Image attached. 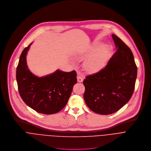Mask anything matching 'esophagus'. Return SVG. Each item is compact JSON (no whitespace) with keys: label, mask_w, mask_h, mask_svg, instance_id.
<instances>
[{"label":"esophagus","mask_w":151,"mask_h":151,"mask_svg":"<svg viewBox=\"0 0 151 151\" xmlns=\"http://www.w3.org/2000/svg\"><path fill=\"white\" fill-rule=\"evenodd\" d=\"M77 81L78 82H80V83H81L83 81V78L81 76H77Z\"/></svg>","instance_id":"obj_1"}]
</instances>
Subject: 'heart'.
I'll list each match as a JSON object with an SVG mask.
<instances>
[{"mask_svg": "<svg viewBox=\"0 0 151 151\" xmlns=\"http://www.w3.org/2000/svg\"><path fill=\"white\" fill-rule=\"evenodd\" d=\"M98 47H93L87 52L84 56L88 57L84 63V67L89 73H95L101 70L105 66L108 56L106 48H103L98 51Z\"/></svg>", "mask_w": 151, "mask_h": 151, "instance_id": "obj_1", "label": "heart"}]
</instances>
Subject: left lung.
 <instances>
[{
	"instance_id": "obj_1",
	"label": "left lung",
	"mask_w": 151,
	"mask_h": 151,
	"mask_svg": "<svg viewBox=\"0 0 151 151\" xmlns=\"http://www.w3.org/2000/svg\"><path fill=\"white\" fill-rule=\"evenodd\" d=\"M116 51L105 67L86 77L84 99L92 111L101 115L113 114L130 99L137 77V67L130 49L112 35Z\"/></svg>"
}]
</instances>
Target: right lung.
<instances>
[{"label":"right lung","mask_w":151,"mask_h":151,"mask_svg":"<svg viewBox=\"0 0 151 151\" xmlns=\"http://www.w3.org/2000/svg\"><path fill=\"white\" fill-rule=\"evenodd\" d=\"M30 43L19 58L16 78L19 95L23 101L37 112L53 114L62 110L67 105L73 87L77 83L75 71L54 73L39 77L28 69L26 56Z\"/></svg>","instance_id":"add662e5"}]
</instances>
